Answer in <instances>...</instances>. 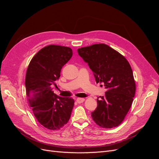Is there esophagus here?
<instances>
[{
	"label": "esophagus",
	"mask_w": 159,
	"mask_h": 159,
	"mask_svg": "<svg viewBox=\"0 0 159 159\" xmlns=\"http://www.w3.org/2000/svg\"><path fill=\"white\" fill-rule=\"evenodd\" d=\"M85 101V99L84 98H77L76 99V102L78 103H83Z\"/></svg>",
	"instance_id": "1"
}]
</instances>
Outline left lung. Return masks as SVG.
<instances>
[{
  "label": "left lung",
  "mask_w": 159,
  "mask_h": 159,
  "mask_svg": "<svg viewBox=\"0 0 159 159\" xmlns=\"http://www.w3.org/2000/svg\"><path fill=\"white\" fill-rule=\"evenodd\" d=\"M78 52L92 70L96 83L107 89L91 112L93 120L103 128L118 126L131 108L135 93L131 66L123 56L104 44L81 48Z\"/></svg>",
  "instance_id": "1"
}]
</instances>
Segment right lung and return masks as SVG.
I'll return each mask as SVG.
<instances>
[{
    "label": "right lung",
    "mask_w": 159,
    "mask_h": 159,
    "mask_svg": "<svg viewBox=\"0 0 159 159\" xmlns=\"http://www.w3.org/2000/svg\"><path fill=\"white\" fill-rule=\"evenodd\" d=\"M72 54L69 47L49 45L33 57L28 67L25 86L28 102L38 122L48 129H60L71 116L74 99L60 97L52 87Z\"/></svg>",
    "instance_id": "add662e5"
}]
</instances>
